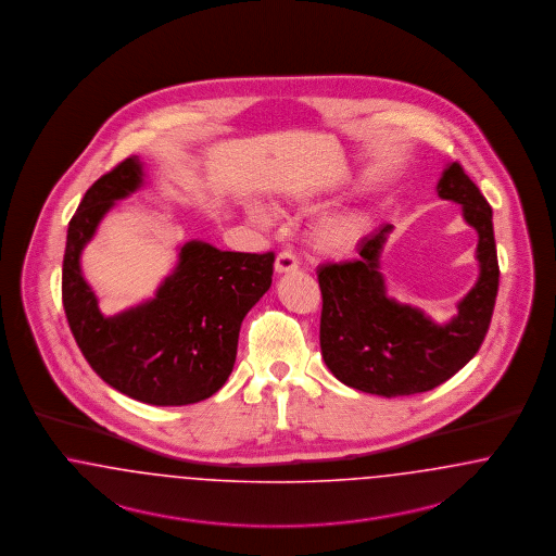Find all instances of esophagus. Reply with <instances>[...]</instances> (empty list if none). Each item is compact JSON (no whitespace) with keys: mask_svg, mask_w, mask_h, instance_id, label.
Segmentation results:
<instances>
[{"mask_svg":"<svg viewBox=\"0 0 556 556\" xmlns=\"http://www.w3.org/2000/svg\"><path fill=\"white\" fill-rule=\"evenodd\" d=\"M274 267H276L278 274H287V271H294L299 267V262H296V257L290 251H280Z\"/></svg>","mask_w":556,"mask_h":556,"instance_id":"obj_1","label":"esophagus"}]
</instances>
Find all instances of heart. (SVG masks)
<instances>
[{
	"mask_svg": "<svg viewBox=\"0 0 556 556\" xmlns=\"http://www.w3.org/2000/svg\"><path fill=\"white\" fill-rule=\"evenodd\" d=\"M249 214L257 219L264 217L257 205H251ZM367 219L359 212H339L321 217L314 228L315 249L328 257H346L363 241Z\"/></svg>",
	"mask_w": 556,
	"mask_h": 556,
	"instance_id": "1",
	"label": "heart"
}]
</instances>
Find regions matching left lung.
Returning <instances> with one entry per match:
<instances>
[{"instance_id": "1", "label": "left lung", "mask_w": 556, "mask_h": 556, "mask_svg": "<svg viewBox=\"0 0 556 556\" xmlns=\"http://www.w3.org/2000/svg\"><path fill=\"white\" fill-rule=\"evenodd\" d=\"M435 191L460 203L465 222L478 230V282L446 324L390 299L380 253L392 224L363 239L359 260L319 267L321 357L346 387L387 399L426 392L453 378L482 346L501 276L492 207L457 162L444 168Z\"/></svg>"}]
</instances>
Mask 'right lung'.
<instances>
[{"label": "right lung", "mask_w": 556, "mask_h": 556, "mask_svg": "<svg viewBox=\"0 0 556 556\" xmlns=\"http://www.w3.org/2000/svg\"><path fill=\"white\" fill-rule=\"evenodd\" d=\"M141 185L143 164L132 155L83 197L66 237L64 312L80 353L105 384L147 405H191L228 380L242 319L271 287L274 253L187 242L153 299L105 317L83 276L80 253L116 201Z\"/></svg>", "instance_id": "1"}]
</instances>
